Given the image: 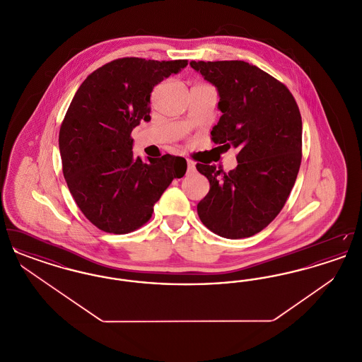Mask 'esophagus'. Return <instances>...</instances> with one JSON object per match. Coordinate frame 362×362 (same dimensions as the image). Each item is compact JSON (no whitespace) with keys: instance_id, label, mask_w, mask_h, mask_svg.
<instances>
[{"instance_id":"esophagus-1","label":"esophagus","mask_w":362,"mask_h":362,"mask_svg":"<svg viewBox=\"0 0 362 362\" xmlns=\"http://www.w3.org/2000/svg\"><path fill=\"white\" fill-rule=\"evenodd\" d=\"M195 173V164L192 161L187 160V173Z\"/></svg>"}]
</instances>
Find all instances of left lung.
I'll use <instances>...</instances> for the list:
<instances>
[{
  "instance_id": "obj_1",
  "label": "left lung",
  "mask_w": 362,
  "mask_h": 362,
  "mask_svg": "<svg viewBox=\"0 0 362 362\" xmlns=\"http://www.w3.org/2000/svg\"><path fill=\"white\" fill-rule=\"evenodd\" d=\"M189 65L220 96L223 115L211 139L238 149V167L224 176L214 165L197 164L210 183L198 216L221 238H250L276 218L294 186L303 145L298 107L286 86L248 62Z\"/></svg>"
}]
</instances>
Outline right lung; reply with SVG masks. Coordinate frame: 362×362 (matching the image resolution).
<instances>
[{
  "instance_id": "1",
  "label": "right lung",
  "mask_w": 362,
  "mask_h": 362,
  "mask_svg": "<svg viewBox=\"0 0 362 362\" xmlns=\"http://www.w3.org/2000/svg\"><path fill=\"white\" fill-rule=\"evenodd\" d=\"M187 66L186 59L121 58L90 73L77 89L59 129L62 171L86 218L123 235L149 221L153 206L187 163L164 155L133 156V129L151 121V93Z\"/></svg>"
}]
</instances>
